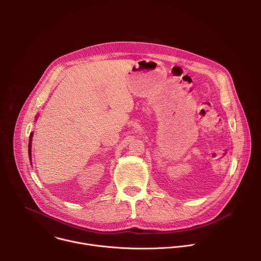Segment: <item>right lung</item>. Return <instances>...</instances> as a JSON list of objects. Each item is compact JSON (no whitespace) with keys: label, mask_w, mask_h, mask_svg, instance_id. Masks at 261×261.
I'll return each instance as SVG.
<instances>
[{"label":"right lung","mask_w":261,"mask_h":261,"mask_svg":"<svg viewBox=\"0 0 261 261\" xmlns=\"http://www.w3.org/2000/svg\"><path fill=\"white\" fill-rule=\"evenodd\" d=\"M32 136H33V134H31V138H30V141H29V156H31V146H32Z\"/></svg>","instance_id":"1"}]
</instances>
